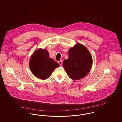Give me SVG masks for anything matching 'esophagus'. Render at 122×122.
Returning <instances> with one entry per match:
<instances>
[{
  "label": "esophagus",
  "mask_w": 122,
  "mask_h": 122,
  "mask_svg": "<svg viewBox=\"0 0 122 122\" xmlns=\"http://www.w3.org/2000/svg\"><path fill=\"white\" fill-rule=\"evenodd\" d=\"M58 63L60 65H61L62 64V61H61V60H60V61H58Z\"/></svg>",
  "instance_id": "1"
}]
</instances>
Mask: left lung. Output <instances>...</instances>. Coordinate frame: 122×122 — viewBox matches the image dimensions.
Returning a JSON list of instances; mask_svg holds the SVG:
<instances>
[{"mask_svg": "<svg viewBox=\"0 0 122 122\" xmlns=\"http://www.w3.org/2000/svg\"><path fill=\"white\" fill-rule=\"evenodd\" d=\"M69 58L64 60L63 66L67 75L72 80H80L91 69L92 58L86 46L77 43L68 52Z\"/></svg>", "mask_w": 122, "mask_h": 122, "instance_id": "left-lung-1", "label": "left lung"}]
</instances>
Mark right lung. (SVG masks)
Returning <instances> with one entry per match:
<instances>
[{"mask_svg":"<svg viewBox=\"0 0 122 122\" xmlns=\"http://www.w3.org/2000/svg\"><path fill=\"white\" fill-rule=\"evenodd\" d=\"M29 66L36 77L46 80L51 76L52 71L58 67L59 64L49 58L46 50L39 49L31 56Z\"/></svg>","mask_w":122,"mask_h":122,"instance_id":"1","label":"right lung"}]
</instances>
